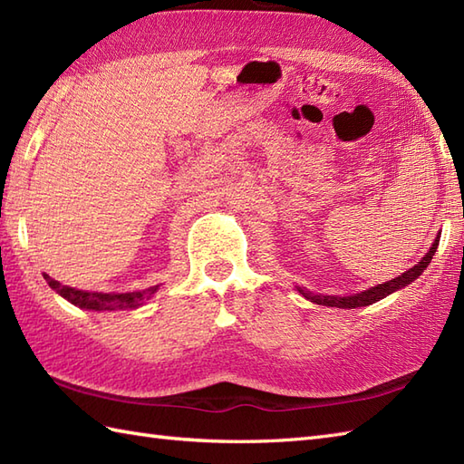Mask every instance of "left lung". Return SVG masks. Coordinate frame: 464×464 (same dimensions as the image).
Listing matches in <instances>:
<instances>
[{"mask_svg": "<svg viewBox=\"0 0 464 464\" xmlns=\"http://www.w3.org/2000/svg\"><path fill=\"white\" fill-rule=\"evenodd\" d=\"M439 239H440V235H437L435 243L430 245L429 253H427V255L421 258V261H419V265H415L413 268H409V271H405L403 275L395 276L393 281H387V283H383V285L372 286V288H368V290H363V293H358V295H350V296H326V295H314V293H310V290H306V288H300V286H298V293L303 295L304 298H308L310 303H314V304H322V306H336V308H360V306H368V304H373V303H378V300L385 298L387 295L395 293V290H400V288H403V286H407V285H411V283L415 281V278L421 276V273H423L425 268L429 266L430 258H433V255H435V251H437V246H439Z\"/></svg>", "mask_w": 464, "mask_h": 464, "instance_id": "obj_1", "label": "left lung"}]
</instances>
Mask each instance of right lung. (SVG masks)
Listing matches in <instances>:
<instances>
[{
    "label": "right lung",
    "instance_id": "obj_1",
    "mask_svg": "<svg viewBox=\"0 0 464 464\" xmlns=\"http://www.w3.org/2000/svg\"><path fill=\"white\" fill-rule=\"evenodd\" d=\"M43 276H45V281L57 295H61L64 300H69L71 304L84 310H134L138 306H142L146 300L152 298V295L158 290V286H150L146 290H136V293H122V295L86 293V290H77L72 286L61 285L49 275H43Z\"/></svg>",
    "mask_w": 464,
    "mask_h": 464
}]
</instances>
